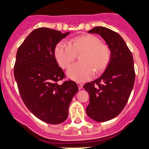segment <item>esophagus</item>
Here are the masks:
<instances>
[{
  "label": "esophagus",
  "mask_w": 149,
  "mask_h": 149,
  "mask_svg": "<svg viewBox=\"0 0 149 149\" xmlns=\"http://www.w3.org/2000/svg\"><path fill=\"white\" fill-rule=\"evenodd\" d=\"M77 85L78 86L79 89H81V88H83V84H81L80 82H77Z\"/></svg>",
  "instance_id": "34e87169"
}]
</instances>
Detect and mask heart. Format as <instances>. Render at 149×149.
I'll return each instance as SVG.
<instances>
[{"mask_svg":"<svg viewBox=\"0 0 149 149\" xmlns=\"http://www.w3.org/2000/svg\"><path fill=\"white\" fill-rule=\"evenodd\" d=\"M80 54V63L68 70L67 75L72 80L84 82L106 69L111 52L109 46L91 35H83L70 40L69 44L60 42L54 49V56L62 69H66Z\"/></svg>","mask_w":149,"mask_h":149,"instance_id":"obj_1","label":"heart"}]
</instances>
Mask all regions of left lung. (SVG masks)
Wrapping results in <instances>:
<instances>
[{
    "label": "left lung",
    "instance_id": "8db88e82",
    "mask_svg": "<svg viewBox=\"0 0 149 149\" xmlns=\"http://www.w3.org/2000/svg\"><path fill=\"white\" fill-rule=\"evenodd\" d=\"M88 32L99 34L111 51L104 73L84 86L89 94L87 115L97 122H105L117 117L127 103L135 79L133 56L120 35L112 30L96 26Z\"/></svg>",
    "mask_w": 149,
    "mask_h": 149
}]
</instances>
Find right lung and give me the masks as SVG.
<instances>
[{"instance_id":"add662e5","label":"right lung","mask_w":149,"mask_h":149,"mask_svg":"<svg viewBox=\"0 0 149 149\" xmlns=\"http://www.w3.org/2000/svg\"><path fill=\"white\" fill-rule=\"evenodd\" d=\"M69 32L41 27L33 30L19 46L14 75L24 104L45 123L60 124L67 119L72 98L78 91L75 82L63 80L54 49Z\"/></svg>"}]
</instances>
